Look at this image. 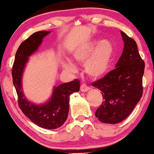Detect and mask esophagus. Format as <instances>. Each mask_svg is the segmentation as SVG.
Masks as SVG:
<instances>
[{
  "instance_id": "34e87169",
  "label": "esophagus",
  "mask_w": 154,
  "mask_h": 154,
  "mask_svg": "<svg viewBox=\"0 0 154 154\" xmlns=\"http://www.w3.org/2000/svg\"><path fill=\"white\" fill-rule=\"evenodd\" d=\"M90 89H91V88L88 87V85H86L85 84H82V85L80 86V91L82 92H87L88 91H90Z\"/></svg>"
}]
</instances>
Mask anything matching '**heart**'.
<instances>
[{"instance_id":"heart-1","label":"heart","mask_w":154,"mask_h":154,"mask_svg":"<svg viewBox=\"0 0 154 154\" xmlns=\"http://www.w3.org/2000/svg\"><path fill=\"white\" fill-rule=\"evenodd\" d=\"M114 54L113 43L108 39L100 40L92 38L81 44L72 52V56L79 63H85V71L90 77L99 79L107 74ZM65 70L77 72V66L70 60L63 64Z\"/></svg>"}]
</instances>
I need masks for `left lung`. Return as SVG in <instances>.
Wrapping results in <instances>:
<instances>
[{
    "label": "left lung",
    "mask_w": 154,
    "mask_h": 154,
    "mask_svg": "<svg viewBox=\"0 0 154 154\" xmlns=\"http://www.w3.org/2000/svg\"><path fill=\"white\" fill-rule=\"evenodd\" d=\"M124 41L116 68L92 84L101 91L103 102L95 115L101 122L116 124L130 115L143 95L145 63L133 39L121 31Z\"/></svg>",
    "instance_id": "1"
}]
</instances>
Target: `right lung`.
Masks as SVG:
<instances>
[{
  "instance_id": "add662e5",
  "label": "right lung",
  "mask_w": 154,
  "mask_h": 154,
  "mask_svg": "<svg viewBox=\"0 0 154 154\" xmlns=\"http://www.w3.org/2000/svg\"><path fill=\"white\" fill-rule=\"evenodd\" d=\"M51 31L35 32L19 45L15 55L12 68V77L17 93L19 106L26 117L44 129L54 130L62 126L67 119L69 107V96L79 91L80 83L78 79L54 86L52 95L46 102L40 104L33 103L26 98L22 89V76L29 57L38 51L43 39Z\"/></svg>"
}]
</instances>
